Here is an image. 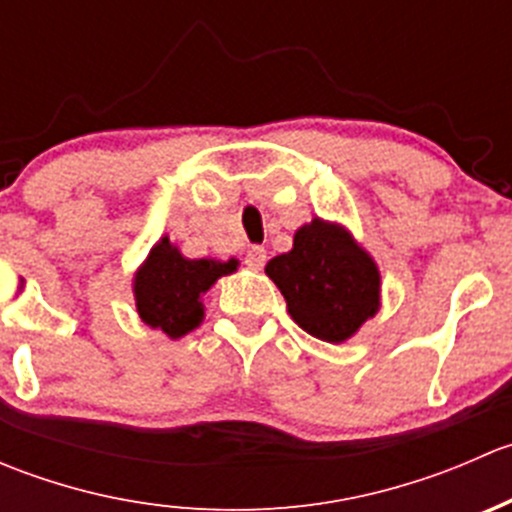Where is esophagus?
<instances>
[{
	"mask_svg": "<svg viewBox=\"0 0 512 512\" xmlns=\"http://www.w3.org/2000/svg\"><path fill=\"white\" fill-rule=\"evenodd\" d=\"M265 262H267L265 247L255 245V247H250V250H247L245 265L250 267V270H262V267H265Z\"/></svg>",
	"mask_w": 512,
	"mask_h": 512,
	"instance_id": "obj_1",
	"label": "esophagus"
}]
</instances>
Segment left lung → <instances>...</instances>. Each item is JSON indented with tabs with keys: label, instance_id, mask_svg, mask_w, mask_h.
Segmentation results:
<instances>
[{
	"label": "left lung",
	"instance_id": "8db88e82",
	"mask_svg": "<svg viewBox=\"0 0 512 512\" xmlns=\"http://www.w3.org/2000/svg\"><path fill=\"white\" fill-rule=\"evenodd\" d=\"M265 272L285 294L289 317L322 342H347L379 312V267L337 223L314 218L299 227L292 250L272 257Z\"/></svg>",
	"mask_w": 512,
	"mask_h": 512
}]
</instances>
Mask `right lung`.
I'll return each mask as SVG.
<instances>
[{
	"label": "right lung",
	"mask_w": 512,
	"mask_h": 512,
	"mask_svg": "<svg viewBox=\"0 0 512 512\" xmlns=\"http://www.w3.org/2000/svg\"><path fill=\"white\" fill-rule=\"evenodd\" d=\"M237 270V260H188L183 252L160 237L133 277L136 309L148 327L178 339L203 322V297L223 275Z\"/></svg>",
	"instance_id": "add662e5"
}]
</instances>
